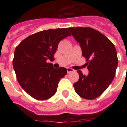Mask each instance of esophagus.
<instances>
[{
    "instance_id": "obj_1",
    "label": "esophagus",
    "mask_w": 127,
    "mask_h": 127,
    "mask_svg": "<svg viewBox=\"0 0 127 127\" xmlns=\"http://www.w3.org/2000/svg\"><path fill=\"white\" fill-rule=\"evenodd\" d=\"M66 70H67V72L68 73H70V72H74V70L72 68H68V67L67 68H66Z\"/></svg>"
}]
</instances>
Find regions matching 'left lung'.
I'll list each match as a JSON object with an SVG mask.
<instances>
[{"mask_svg":"<svg viewBox=\"0 0 127 127\" xmlns=\"http://www.w3.org/2000/svg\"><path fill=\"white\" fill-rule=\"evenodd\" d=\"M68 29L80 43L89 70L88 76L77 71L79 80L74 84L75 92L82 98L94 99L106 90L114 78L118 64L116 49L106 36L92 28Z\"/></svg>","mask_w":127,"mask_h":127,"instance_id":"obj_1","label":"left lung"}]
</instances>
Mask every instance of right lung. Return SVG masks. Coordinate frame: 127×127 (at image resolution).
<instances>
[{
  "instance_id": "add662e5",
  "label": "right lung",
  "mask_w": 127,
  "mask_h": 127,
  "mask_svg": "<svg viewBox=\"0 0 127 127\" xmlns=\"http://www.w3.org/2000/svg\"><path fill=\"white\" fill-rule=\"evenodd\" d=\"M71 34L67 28L49 29L32 34L17 46L13 67L17 80L24 91L37 100L55 94L60 80L67 73L65 68H55L52 63L58 45Z\"/></svg>"
}]
</instances>
